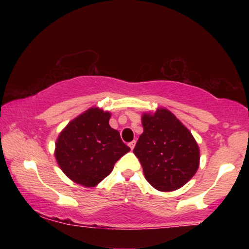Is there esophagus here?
Listing matches in <instances>:
<instances>
[{
  "label": "esophagus",
  "mask_w": 249,
  "mask_h": 249,
  "mask_svg": "<svg viewBox=\"0 0 249 249\" xmlns=\"http://www.w3.org/2000/svg\"><path fill=\"white\" fill-rule=\"evenodd\" d=\"M129 147H130V149H134V147H135V145H136V142L135 141H132V142H129Z\"/></svg>",
  "instance_id": "obj_1"
}]
</instances>
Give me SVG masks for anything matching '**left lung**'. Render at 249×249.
Instances as JSON below:
<instances>
[{"mask_svg":"<svg viewBox=\"0 0 249 249\" xmlns=\"http://www.w3.org/2000/svg\"><path fill=\"white\" fill-rule=\"evenodd\" d=\"M144 132L134 148L151 186L172 192L189 181L199 166V148L192 132L166 108L142 115Z\"/></svg>","mask_w":249,"mask_h":249,"instance_id":"obj_1","label":"left lung"}]
</instances>
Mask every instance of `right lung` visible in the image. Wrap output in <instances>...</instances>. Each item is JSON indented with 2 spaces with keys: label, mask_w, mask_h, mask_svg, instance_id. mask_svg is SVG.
<instances>
[{
  "label": "right lung",
  "mask_w": 249,
  "mask_h": 249,
  "mask_svg": "<svg viewBox=\"0 0 249 249\" xmlns=\"http://www.w3.org/2000/svg\"><path fill=\"white\" fill-rule=\"evenodd\" d=\"M110 112L90 107L60 132L54 155L61 170L76 183L95 187L130 151L119 131L110 127Z\"/></svg>",
  "instance_id": "right-lung-1"
}]
</instances>
